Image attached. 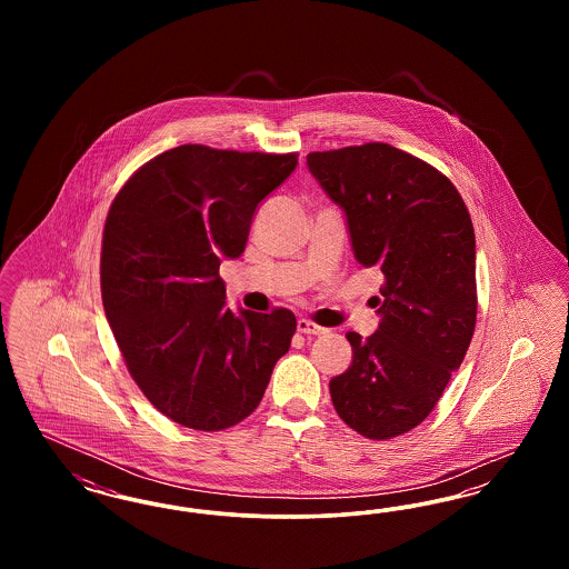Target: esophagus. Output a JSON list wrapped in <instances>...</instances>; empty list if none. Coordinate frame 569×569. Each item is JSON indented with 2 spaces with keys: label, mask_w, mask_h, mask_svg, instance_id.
<instances>
[{
  "label": "esophagus",
  "mask_w": 569,
  "mask_h": 569,
  "mask_svg": "<svg viewBox=\"0 0 569 569\" xmlns=\"http://www.w3.org/2000/svg\"><path fill=\"white\" fill-rule=\"evenodd\" d=\"M297 328L298 332H302V335H311V337H318V335H326V332H328V328H325V326H318L316 322H311V320H298Z\"/></svg>",
  "instance_id": "obj_1"
}]
</instances>
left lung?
Instances as JSON below:
<instances>
[{"instance_id": "left-lung-1", "label": "left lung", "mask_w": 569, "mask_h": 569, "mask_svg": "<svg viewBox=\"0 0 569 569\" xmlns=\"http://www.w3.org/2000/svg\"><path fill=\"white\" fill-rule=\"evenodd\" d=\"M307 166L346 213L356 262L383 274L378 330L346 335L352 365L330 379L332 406L369 439L407 433L433 411L473 337L471 217L448 177L383 142L316 151Z\"/></svg>"}]
</instances>
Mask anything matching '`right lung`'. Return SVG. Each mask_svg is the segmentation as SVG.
I'll use <instances>...</instances> for the list:
<instances>
[{"instance_id": "right-lung-1", "label": "right lung", "mask_w": 569, "mask_h": 569, "mask_svg": "<svg viewBox=\"0 0 569 569\" xmlns=\"http://www.w3.org/2000/svg\"><path fill=\"white\" fill-rule=\"evenodd\" d=\"M297 163V153L181 144L138 168L110 204L107 320L138 388L177 425H239L290 350L295 313H232L219 264L243 253L258 204Z\"/></svg>"}]
</instances>
